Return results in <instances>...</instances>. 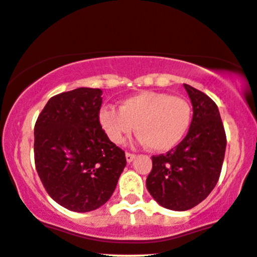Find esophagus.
<instances>
[{
	"instance_id": "1",
	"label": "esophagus",
	"mask_w": 257,
	"mask_h": 257,
	"mask_svg": "<svg viewBox=\"0 0 257 257\" xmlns=\"http://www.w3.org/2000/svg\"><path fill=\"white\" fill-rule=\"evenodd\" d=\"M134 157H136V155L132 154V152H126V154H125V159H126V161H128V163H132V161L134 160Z\"/></svg>"
}]
</instances>
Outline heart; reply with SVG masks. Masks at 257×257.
<instances>
[{
    "mask_svg": "<svg viewBox=\"0 0 257 257\" xmlns=\"http://www.w3.org/2000/svg\"><path fill=\"white\" fill-rule=\"evenodd\" d=\"M98 121L115 145H121L136 125L141 143L154 151L166 152L186 137L192 121V106L183 97L143 91L125 98L120 110L114 106L101 108Z\"/></svg>",
    "mask_w": 257,
    "mask_h": 257,
    "instance_id": "heart-1",
    "label": "heart"
}]
</instances>
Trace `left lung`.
Masks as SVG:
<instances>
[{"mask_svg":"<svg viewBox=\"0 0 257 257\" xmlns=\"http://www.w3.org/2000/svg\"><path fill=\"white\" fill-rule=\"evenodd\" d=\"M183 85L193 107L188 133L174 149L152 156L146 180L154 200L174 211L192 209L210 195L220 177L226 146L216 103L203 92Z\"/></svg>","mask_w":257,"mask_h":257,"instance_id":"obj_1","label":"left lung"}]
</instances>
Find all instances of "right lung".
<instances>
[{"mask_svg":"<svg viewBox=\"0 0 257 257\" xmlns=\"http://www.w3.org/2000/svg\"><path fill=\"white\" fill-rule=\"evenodd\" d=\"M101 94L82 87L51 97L34 125L37 173L52 200L71 211L107 202L126 165L98 121Z\"/></svg>","mask_w":257,"mask_h":257,"instance_id":"right-lung-1","label":"right lung"}]
</instances>
